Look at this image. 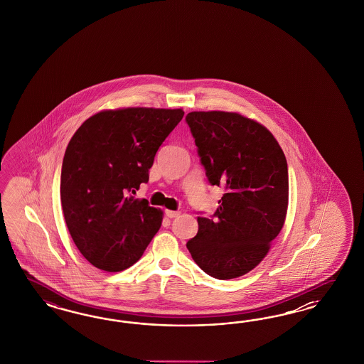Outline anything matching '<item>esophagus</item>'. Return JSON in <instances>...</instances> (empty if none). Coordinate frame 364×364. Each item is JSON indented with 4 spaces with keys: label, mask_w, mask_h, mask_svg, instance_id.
I'll use <instances>...</instances> for the list:
<instances>
[{
    "label": "esophagus",
    "mask_w": 364,
    "mask_h": 364,
    "mask_svg": "<svg viewBox=\"0 0 364 364\" xmlns=\"http://www.w3.org/2000/svg\"><path fill=\"white\" fill-rule=\"evenodd\" d=\"M166 218H169V219H173V218H177L178 215H180V212L178 210H166Z\"/></svg>",
    "instance_id": "1"
}]
</instances>
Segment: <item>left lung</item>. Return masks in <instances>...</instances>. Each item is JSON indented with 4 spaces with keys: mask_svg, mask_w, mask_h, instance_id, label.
I'll use <instances>...</instances> for the list:
<instances>
[{
    "mask_svg": "<svg viewBox=\"0 0 364 364\" xmlns=\"http://www.w3.org/2000/svg\"><path fill=\"white\" fill-rule=\"evenodd\" d=\"M186 122L210 186L224 189L213 216H198L188 251L215 279L245 275L264 259L286 220V156L272 133L239 113L191 112Z\"/></svg>",
    "mask_w": 364,
    "mask_h": 364,
    "instance_id": "obj_1",
    "label": "left lung"
}]
</instances>
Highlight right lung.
<instances>
[{
    "label": "right lung",
    "mask_w": 364,
    "mask_h": 364,
    "mask_svg": "<svg viewBox=\"0 0 364 364\" xmlns=\"http://www.w3.org/2000/svg\"><path fill=\"white\" fill-rule=\"evenodd\" d=\"M183 109L125 108L89 117L66 146L60 195L66 227L96 268L134 264L161 227L163 212L134 198Z\"/></svg>",
    "instance_id": "1"
}]
</instances>
